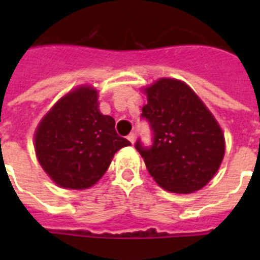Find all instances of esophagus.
I'll return each mask as SVG.
<instances>
[{"label":"esophagus","mask_w":260,"mask_h":260,"mask_svg":"<svg viewBox=\"0 0 260 260\" xmlns=\"http://www.w3.org/2000/svg\"><path fill=\"white\" fill-rule=\"evenodd\" d=\"M127 139L132 142L133 144H134V142H135V134H134V133H130V134L127 135Z\"/></svg>","instance_id":"34e87169"}]
</instances>
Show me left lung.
<instances>
[{
  "label": "left lung",
  "instance_id": "1",
  "mask_svg": "<svg viewBox=\"0 0 260 260\" xmlns=\"http://www.w3.org/2000/svg\"><path fill=\"white\" fill-rule=\"evenodd\" d=\"M142 117L152 130V146L135 148L153 180L178 194L201 190L215 176L225 153L221 127L198 95L181 80L161 78L144 89Z\"/></svg>",
  "mask_w": 260,
  "mask_h": 260
}]
</instances>
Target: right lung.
Instances as JSON below:
<instances>
[{
    "label": "right lung",
    "mask_w": 260,
    "mask_h": 260,
    "mask_svg": "<svg viewBox=\"0 0 260 260\" xmlns=\"http://www.w3.org/2000/svg\"><path fill=\"white\" fill-rule=\"evenodd\" d=\"M114 123L113 117L100 113L95 88L73 89L36 128L39 162L63 189H88L104 176L114 153L132 144L117 134Z\"/></svg>",
    "instance_id": "add662e5"
}]
</instances>
